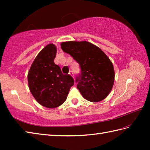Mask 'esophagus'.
<instances>
[{"label":"esophagus","mask_w":150,"mask_h":150,"mask_svg":"<svg viewBox=\"0 0 150 150\" xmlns=\"http://www.w3.org/2000/svg\"><path fill=\"white\" fill-rule=\"evenodd\" d=\"M69 74L70 75H71L73 77H74V75H73V71H69Z\"/></svg>","instance_id":"obj_1"}]
</instances>
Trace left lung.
Listing matches in <instances>:
<instances>
[{"instance_id":"8db88e82","label":"left lung","mask_w":150,"mask_h":150,"mask_svg":"<svg viewBox=\"0 0 150 150\" xmlns=\"http://www.w3.org/2000/svg\"><path fill=\"white\" fill-rule=\"evenodd\" d=\"M61 48L79 64L81 73L75 82L82 97L93 103L104 100L110 93L115 79L113 64L106 54L86 41L62 42Z\"/></svg>"}]
</instances>
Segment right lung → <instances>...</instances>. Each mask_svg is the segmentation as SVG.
I'll return each instance as SVG.
<instances>
[{
  "instance_id": "1",
  "label": "right lung",
  "mask_w": 150,
  "mask_h": 150,
  "mask_svg": "<svg viewBox=\"0 0 150 150\" xmlns=\"http://www.w3.org/2000/svg\"><path fill=\"white\" fill-rule=\"evenodd\" d=\"M57 47L50 44L40 51L28 72V85L31 94L42 106L54 108L66 100L74 80L70 75H64L54 63Z\"/></svg>"
}]
</instances>
